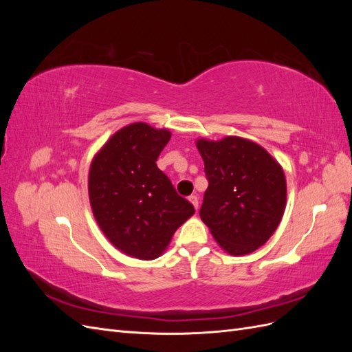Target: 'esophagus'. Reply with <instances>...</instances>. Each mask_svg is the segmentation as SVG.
I'll return each mask as SVG.
<instances>
[{
	"label": "esophagus",
	"mask_w": 352,
	"mask_h": 352,
	"mask_svg": "<svg viewBox=\"0 0 352 352\" xmlns=\"http://www.w3.org/2000/svg\"><path fill=\"white\" fill-rule=\"evenodd\" d=\"M189 201L192 202V206L195 207V210H198V204H199L198 197H197V195H190V197H189Z\"/></svg>",
	"instance_id": "34e87169"
}]
</instances>
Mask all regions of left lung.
<instances>
[{
    "label": "left lung",
    "mask_w": 352,
    "mask_h": 352,
    "mask_svg": "<svg viewBox=\"0 0 352 352\" xmlns=\"http://www.w3.org/2000/svg\"><path fill=\"white\" fill-rule=\"evenodd\" d=\"M208 188L199 210L217 243L251 254L278 229L286 207L283 168L263 146L239 136L197 141Z\"/></svg>",
    "instance_id": "1"
}]
</instances>
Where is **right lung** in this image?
<instances>
[{
	"mask_svg": "<svg viewBox=\"0 0 352 352\" xmlns=\"http://www.w3.org/2000/svg\"><path fill=\"white\" fill-rule=\"evenodd\" d=\"M167 129L132 123L94 157L88 190L92 212L117 250L140 260L163 254L195 208L155 164L170 141Z\"/></svg>",
	"mask_w": 352,
	"mask_h": 352,
	"instance_id": "obj_1",
	"label": "right lung"
}]
</instances>
